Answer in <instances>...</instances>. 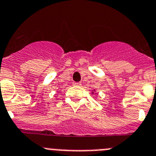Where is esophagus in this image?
Masks as SVG:
<instances>
[{
    "label": "esophagus",
    "mask_w": 156,
    "mask_h": 156,
    "mask_svg": "<svg viewBox=\"0 0 156 156\" xmlns=\"http://www.w3.org/2000/svg\"><path fill=\"white\" fill-rule=\"evenodd\" d=\"M73 85H74V86H81V82H73Z\"/></svg>",
    "instance_id": "34e87169"
}]
</instances>
